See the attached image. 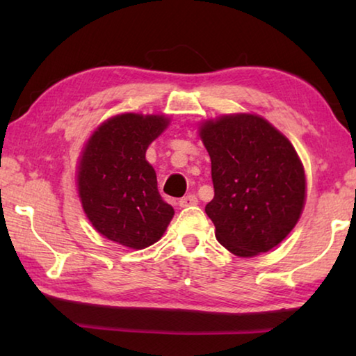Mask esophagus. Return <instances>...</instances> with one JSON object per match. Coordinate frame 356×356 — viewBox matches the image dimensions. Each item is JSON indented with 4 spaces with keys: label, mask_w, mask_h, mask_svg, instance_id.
I'll list each match as a JSON object with an SVG mask.
<instances>
[{
    "label": "esophagus",
    "mask_w": 356,
    "mask_h": 356,
    "mask_svg": "<svg viewBox=\"0 0 356 356\" xmlns=\"http://www.w3.org/2000/svg\"><path fill=\"white\" fill-rule=\"evenodd\" d=\"M196 204H197V197L195 195L184 196L182 200L179 201V206L180 207H190V206H196Z\"/></svg>",
    "instance_id": "34e87169"
}]
</instances>
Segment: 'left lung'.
I'll use <instances>...</instances> for the list:
<instances>
[{
  "mask_svg": "<svg viewBox=\"0 0 356 356\" xmlns=\"http://www.w3.org/2000/svg\"><path fill=\"white\" fill-rule=\"evenodd\" d=\"M200 136L212 161L215 196L206 213L216 240L240 257L275 248L305 206V170L291 141L245 113L206 120Z\"/></svg>",
  "mask_w": 356,
  "mask_h": 356,
  "instance_id": "left-lung-1",
  "label": "left lung"
}]
</instances>
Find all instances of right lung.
I'll use <instances>...</instances> for the list:
<instances>
[{"label": "right lung", "mask_w": 356, "mask_h": 356, "mask_svg": "<svg viewBox=\"0 0 356 356\" xmlns=\"http://www.w3.org/2000/svg\"><path fill=\"white\" fill-rule=\"evenodd\" d=\"M170 119L125 113L108 119L89 138L78 163L81 206L95 231L134 250L159 242L174 209L161 200L146 150Z\"/></svg>", "instance_id": "add662e5"}]
</instances>
